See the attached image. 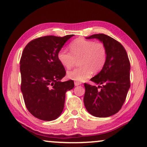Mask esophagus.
Instances as JSON below:
<instances>
[{
	"mask_svg": "<svg viewBox=\"0 0 147 147\" xmlns=\"http://www.w3.org/2000/svg\"><path fill=\"white\" fill-rule=\"evenodd\" d=\"M81 84H82V83H81L80 82H78V81L74 82V85H75V86H78V85H80Z\"/></svg>",
	"mask_w": 147,
	"mask_h": 147,
	"instance_id": "1",
	"label": "esophagus"
}]
</instances>
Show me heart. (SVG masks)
I'll return each mask as SVG.
<instances>
[{"instance_id": "obj_1", "label": "heart", "mask_w": 147, "mask_h": 147, "mask_svg": "<svg viewBox=\"0 0 147 147\" xmlns=\"http://www.w3.org/2000/svg\"><path fill=\"white\" fill-rule=\"evenodd\" d=\"M71 53L61 49L57 53V59L63 67L70 69L76 61L80 67L67 72V76L76 81H84L94 73H98L106 63L108 52L104 43L100 41L78 38L69 45Z\"/></svg>"}]
</instances>
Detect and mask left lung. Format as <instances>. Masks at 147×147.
Wrapping results in <instances>:
<instances>
[{
  "mask_svg": "<svg viewBox=\"0 0 147 147\" xmlns=\"http://www.w3.org/2000/svg\"><path fill=\"white\" fill-rule=\"evenodd\" d=\"M86 38L102 41L106 47L108 57L102 71L90 79L102 86L84 83L85 108L95 117H109L121 109L126 99L130 88L129 59L123 46L106 34H94Z\"/></svg>",
  "mask_w": 147,
  "mask_h": 147,
  "instance_id": "8db88e82",
  "label": "left lung"
}]
</instances>
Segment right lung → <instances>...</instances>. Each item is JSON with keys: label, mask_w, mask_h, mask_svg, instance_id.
<instances>
[{"label": "right lung", "mask_w": 147, "mask_h": 147, "mask_svg": "<svg viewBox=\"0 0 147 147\" xmlns=\"http://www.w3.org/2000/svg\"><path fill=\"white\" fill-rule=\"evenodd\" d=\"M73 35L47 36L33 39L24 49L20 61L21 91L28 110L43 121L59 117L65 93L73 89L72 80L61 82L66 74L57 53Z\"/></svg>", "instance_id": "obj_1"}]
</instances>
